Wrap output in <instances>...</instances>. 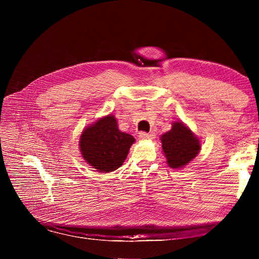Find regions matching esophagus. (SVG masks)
Masks as SVG:
<instances>
[{
    "mask_svg": "<svg viewBox=\"0 0 259 259\" xmlns=\"http://www.w3.org/2000/svg\"><path fill=\"white\" fill-rule=\"evenodd\" d=\"M154 137V133H145V132H140L139 133V138L143 140L147 139H152Z\"/></svg>",
    "mask_w": 259,
    "mask_h": 259,
    "instance_id": "obj_1",
    "label": "esophagus"
}]
</instances>
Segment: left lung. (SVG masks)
<instances>
[{
	"instance_id": "left-lung-1",
	"label": "left lung",
	"mask_w": 259,
	"mask_h": 259,
	"mask_svg": "<svg viewBox=\"0 0 259 259\" xmlns=\"http://www.w3.org/2000/svg\"><path fill=\"white\" fill-rule=\"evenodd\" d=\"M171 125V130L160 138L163 152L169 167H185L200 152V140L183 122L177 121Z\"/></svg>"
}]
</instances>
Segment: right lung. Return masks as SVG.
Listing matches in <instances>:
<instances>
[{
  "instance_id": "add662e5",
  "label": "right lung",
  "mask_w": 259,
  "mask_h": 259,
  "mask_svg": "<svg viewBox=\"0 0 259 259\" xmlns=\"http://www.w3.org/2000/svg\"><path fill=\"white\" fill-rule=\"evenodd\" d=\"M134 143L135 138L121 132L114 115L109 114L82 132L79 147L83 159L93 168L110 173L122 165Z\"/></svg>"
}]
</instances>
